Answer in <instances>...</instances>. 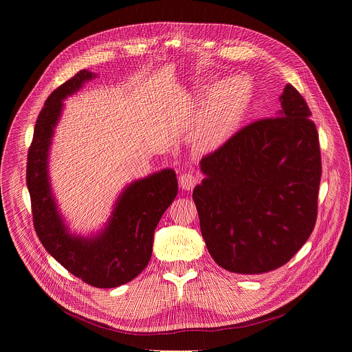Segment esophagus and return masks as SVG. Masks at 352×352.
<instances>
[{
	"label": "esophagus",
	"instance_id": "1",
	"mask_svg": "<svg viewBox=\"0 0 352 352\" xmlns=\"http://www.w3.org/2000/svg\"><path fill=\"white\" fill-rule=\"evenodd\" d=\"M199 182V177L197 175H195L193 173H182L181 175H179V186L182 188V189H185V190H189V189H192L196 184Z\"/></svg>",
	"mask_w": 352,
	"mask_h": 352
}]
</instances>
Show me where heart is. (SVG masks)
Returning <instances> with one entry per match:
<instances>
[{
    "instance_id": "1",
    "label": "heart",
    "mask_w": 352,
    "mask_h": 352,
    "mask_svg": "<svg viewBox=\"0 0 352 352\" xmlns=\"http://www.w3.org/2000/svg\"><path fill=\"white\" fill-rule=\"evenodd\" d=\"M248 96V86L239 76L223 82L202 118V128L210 138L223 135L234 122Z\"/></svg>"
}]
</instances>
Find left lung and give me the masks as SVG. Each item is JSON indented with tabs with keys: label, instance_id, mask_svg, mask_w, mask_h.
Here are the masks:
<instances>
[{
	"label": "left lung",
	"instance_id": "8db88e82",
	"mask_svg": "<svg viewBox=\"0 0 352 352\" xmlns=\"http://www.w3.org/2000/svg\"><path fill=\"white\" fill-rule=\"evenodd\" d=\"M281 110L232 135L200 160L206 175L192 197L213 261L238 274L284 266L318 217L322 157L311 110L292 85Z\"/></svg>",
	"mask_w": 352,
	"mask_h": 352
}]
</instances>
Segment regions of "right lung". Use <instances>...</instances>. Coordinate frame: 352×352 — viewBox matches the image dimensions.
Returning <instances> with one entry per match:
<instances>
[{
  "label": "right lung",
  "instance_id": "obj_1",
  "mask_svg": "<svg viewBox=\"0 0 352 352\" xmlns=\"http://www.w3.org/2000/svg\"><path fill=\"white\" fill-rule=\"evenodd\" d=\"M91 78L94 74L82 69L45 100L29 147L26 184L33 227L47 252L86 284L114 288L133 280L147 266L155 230L177 196L178 182L171 168L135 181L120 195L109 224L98 235L82 238L68 231L50 189L48 148L63 100Z\"/></svg>",
  "mask_w": 352,
  "mask_h": 352
}]
</instances>
